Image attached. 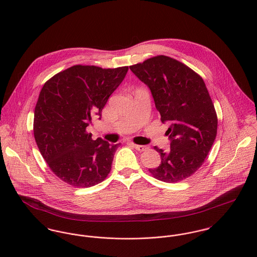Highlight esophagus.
Returning <instances> with one entry per match:
<instances>
[{"label":"esophagus","mask_w":257,"mask_h":257,"mask_svg":"<svg viewBox=\"0 0 257 257\" xmlns=\"http://www.w3.org/2000/svg\"><path fill=\"white\" fill-rule=\"evenodd\" d=\"M133 147H135L137 150L141 151V152L147 149V147H146V146H139V145H135V144H133Z\"/></svg>","instance_id":"obj_1"}]
</instances>
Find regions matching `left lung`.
I'll use <instances>...</instances> for the list:
<instances>
[{
    "instance_id": "obj_1",
    "label": "left lung",
    "mask_w": 257,
    "mask_h": 257,
    "mask_svg": "<svg viewBox=\"0 0 257 257\" xmlns=\"http://www.w3.org/2000/svg\"><path fill=\"white\" fill-rule=\"evenodd\" d=\"M130 69L149 88L161 121L170 122L166 132L170 149L154 147L161 163L148 170L167 183L182 181L202 166L217 136V113L205 82L183 63L164 55Z\"/></svg>"
}]
</instances>
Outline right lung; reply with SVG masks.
Masks as SVG:
<instances>
[{
	"instance_id": "obj_1",
	"label": "right lung",
	"mask_w": 257,
	"mask_h": 257,
	"mask_svg": "<svg viewBox=\"0 0 257 257\" xmlns=\"http://www.w3.org/2000/svg\"><path fill=\"white\" fill-rule=\"evenodd\" d=\"M127 70V66L75 65L43 85L35 109L34 135L43 159L65 183L88 188L110 173L119 144L110 145L101 138L93 141L86 127L94 116L101 119Z\"/></svg>"
}]
</instances>
